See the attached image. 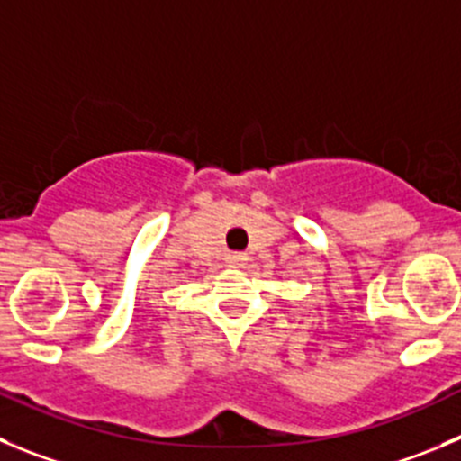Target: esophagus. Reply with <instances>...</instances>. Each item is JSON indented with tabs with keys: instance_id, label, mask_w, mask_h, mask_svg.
<instances>
[{
	"instance_id": "34e87169",
	"label": "esophagus",
	"mask_w": 461,
	"mask_h": 461,
	"mask_svg": "<svg viewBox=\"0 0 461 461\" xmlns=\"http://www.w3.org/2000/svg\"><path fill=\"white\" fill-rule=\"evenodd\" d=\"M245 261H248V255H243V252H230L227 255V264L231 266H243Z\"/></svg>"
}]
</instances>
